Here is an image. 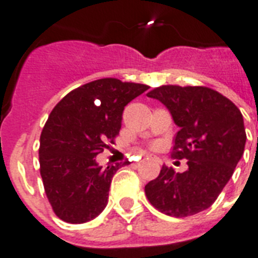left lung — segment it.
<instances>
[{
  "label": "left lung",
  "instance_id": "left-lung-1",
  "mask_svg": "<svg viewBox=\"0 0 258 258\" xmlns=\"http://www.w3.org/2000/svg\"><path fill=\"white\" fill-rule=\"evenodd\" d=\"M147 97L160 101L179 126L170 156L187 159L188 169L175 173L163 165L145 186L146 197L166 216L199 213L216 202L244 152L243 115L230 99L207 86L163 85Z\"/></svg>",
  "mask_w": 258,
  "mask_h": 258
}]
</instances>
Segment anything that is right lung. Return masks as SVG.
<instances>
[{"label": "right lung", "instance_id": "add662e5", "mask_svg": "<svg viewBox=\"0 0 258 258\" xmlns=\"http://www.w3.org/2000/svg\"><path fill=\"white\" fill-rule=\"evenodd\" d=\"M147 85L101 79L68 93L40 137V173L54 213L68 223L93 220L107 206L109 184L129 161L98 165L95 156L115 143L122 111Z\"/></svg>", "mask_w": 258, "mask_h": 258}]
</instances>
